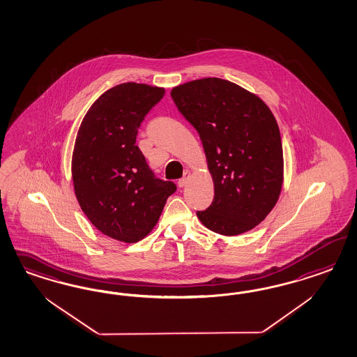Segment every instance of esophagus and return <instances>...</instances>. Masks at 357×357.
I'll list each match as a JSON object with an SVG mask.
<instances>
[{"mask_svg": "<svg viewBox=\"0 0 357 357\" xmlns=\"http://www.w3.org/2000/svg\"><path fill=\"white\" fill-rule=\"evenodd\" d=\"M190 178H191V173L190 172H185L183 175V178H181L179 179V182H178V185L181 187V188H183L188 183V181H190Z\"/></svg>", "mask_w": 357, "mask_h": 357, "instance_id": "34e87169", "label": "esophagus"}]
</instances>
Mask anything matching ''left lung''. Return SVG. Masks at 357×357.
I'll return each instance as SVG.
<instances>
[{
  "mask_svg": "<svg viewBox=\"0 0 357 357\" xmlns=\"http://www.w3.org/2000/svg\"><path fill=\"white\" fill-rule=\"evenodd\" d=\"M172 98L197 130L213 179V202L196 212L199 220L222 236L254 229L276 206L284 179L280 130L270 108L216 77L175 86Z\"/></svg>",
  "mask_w": 357,
  "mask_h": 357,
  "instance_id": "obj_1",
  "label": "left lung"
}]
</instances>
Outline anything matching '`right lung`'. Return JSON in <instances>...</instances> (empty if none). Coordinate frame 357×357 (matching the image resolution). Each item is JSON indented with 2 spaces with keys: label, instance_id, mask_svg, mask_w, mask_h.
<instances>
[{
  "label": "right lung",
  "instance_id": "1",
  "mask_svg": "<svg viewBox=\"0 0 357 357\" xmlns=\"http://www.w3.org/2000/svg\"><path fill=\"white\" fill-rule=\"evenodd\" d=\"M165 96L163 87L127 82L111 87L89 108L77 133L72 176L77 200L105 236L135 243L158 222L175 192L154 176L136 136L145 115Z\"/></svg>",
  "mask_w": 357,
  "mask_h": 357
}]
</instances>
